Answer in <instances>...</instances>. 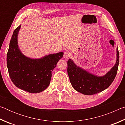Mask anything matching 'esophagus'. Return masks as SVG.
<instances>
[{
    "mask_svg": "<svg viewBox=\"0 0 125 125\" xmlns=\"http://www.w3.org/2000/svg\"><path fill=\"white\" fill-rule=\"evenodd\" d=\"M71 56V53L68 51H66L64 53V55H63V57L65 59H68L69 56Z\"/></svg>",
    "mask_w": 125,
    "mask_h": 125,
    "instance_id": "34e87169",
    "label": "esophagus"
}]
</instances>
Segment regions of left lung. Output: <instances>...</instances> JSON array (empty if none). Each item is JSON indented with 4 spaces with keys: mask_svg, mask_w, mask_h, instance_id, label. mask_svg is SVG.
<instances>
[{
    "mask_svg": "<svg viewBox=\"0 0 125 125\" xmlns=\"http://www.w3.org/2000/svg\"><path fill=\"white\" fill-rule=\"evenodd\" d=\"M119 63V52L116 48L115 64L105 75L99 76L78 66L72 59L67 62V72L72 86L82 94L87 95L95 94L107 89L113 83L117 74Z\"/></svg>",
    "mask_w": 125,
    "mask_h": 125,
    "instance_id": "8db88e82",
    "label": "left lung"
}]
</instances>
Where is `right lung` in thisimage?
Segmentation results:
<instances>
[{"instance_id":"obj_1","label":"right lung","mask_w":125,"mask_h":125,"mask_svg":"<svg viewBox=\"0 0 125 125\" xmlns=\"http://www.w3.org/2000/svg\"><path fill=\"white\" fill-rule=\"evenodd\" d=\"M21 25L15 30L9 44L7 67L11 81L16 87L31 93L45 90L50 85L52 72L62 58L63 52L31 58L22 53L18 45Z\"/></svg>"}]
</instances>
